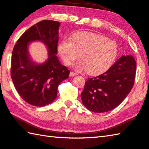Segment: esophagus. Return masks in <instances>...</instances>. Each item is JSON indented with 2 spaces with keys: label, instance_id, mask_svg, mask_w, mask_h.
<instances>
[{
  "label": "esophagus",
  "instance_id": "esophagus-1",
  "mask_svg": "<svg viewBox=\"0 0 149 149\" xmlns=\"http://www.w3.org/2000/svg\"><path fill=\"white\" fill-rule=\"evenodd\" d=\"M75 75H77V73L74 72H70V76L74 77V76H75Z\"/></svg>",
  "mask_w": 149,
  "mask_h": 149
}]
</instances>
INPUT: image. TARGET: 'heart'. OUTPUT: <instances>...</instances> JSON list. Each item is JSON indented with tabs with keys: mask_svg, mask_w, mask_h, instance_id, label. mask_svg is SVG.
I'll list each match as a JSON object with an SVG mask.
<instances>
[{
	"mask_svg": "<svg viewBox=\"0 0 149 149\" xmlns=\"http://www.w3.org/2000/svg\"><path fill=\"white\" fill-rule=\"evenodd\" d=\"M58 51L67 65H72L81 56L82 59L77 62L75 68L96 75L103 74L112 66L118 47L116 42L104 35L81 31L73 35L72 40H63Z\"/></svg>",
	"mask_w": 149,
	"mask_h": 149,
	"instance_id": "b5f03b06",
	"label": "heart"
}]
</instances>
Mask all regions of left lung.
Listing matches in <instances>:
<instances>
[{"label": "left lung", "mask_w": 149, "mask_h": 149, "mask_svg": "<svg viewBox=\"0 0 149 149\" xmlns=\"http://www.w3.org/2000/svg\"><path fill=\"white\" fill-rule=\"evenodd\" d=\"M136 62L132 56H122L107 72L88 78L81 98L86 108L93 112L110 111L124 100L133 87Z\"/></svg>", "instance_id": "1"}]
</instances>
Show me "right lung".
I'll use <instances>...</instances> for the list:
<instances>
[{"label":"right lung","instance_id":"1","mask_svg":"<svg viewBox=\"0 0 149 149\" xmlns=\"http://www.w3.org/2000/svg\"><path fill=\"white\" fill-rule=\"evenodd\" d=\"M58 22L42 20L25 31L13 49L11 77L22 99L35 107H44L53 102L58 87L69 77L70 70L59 62L57 53ZM41 40L48 47L49 58L43 64L37 65L30 59L29 42Z\"/></svg>","mask_w":149,"mask_h":149}]
</instances>
